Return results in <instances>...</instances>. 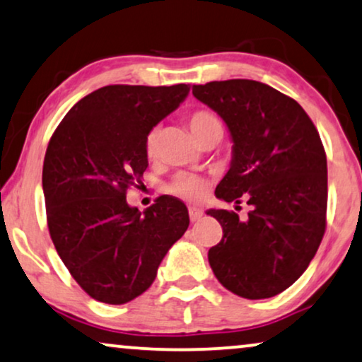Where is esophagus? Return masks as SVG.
I'll list each match as a JSON object with an SVG mask.
<instances>
[{"label": "esophagus", "instance_id": "esophagus-1", "mask_svg": "<svg viewBox=\"0 0 362 362\" xmlns=\"http://www.w3.org/2000/svg\"><path fill=\"white\" fill-rule=\"evenodd\" d=\"M189 215H190V220L192 221H199L202 216H204V210L202 209H197V206H190L189 209Z\"/></svg>", "mask_w": 362, "mask_h": 362}]
</instances>
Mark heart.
I'll return each mask as SVG.
<instances>
[{
    "label": "heart",
    "instance_id": "heart-1",
    "mask_svg": "<svg viewBox=\"0 0 362 362\" xmlns=\"http://www.w3.org/2000/svg\"><path fill=\"white\" fill-rule=\"evenodd\" d=\"M189 129L194 134L197 141L210 136V134L221 132L223 134V125H221L220 119L215 114L209 112V110H195L194 114H190L189 117ZM158 146V131L152 129L146 137V152L148 157H156ZM167 192H170L172 195L180 197L184 200H199L205 195L206 192V182L202 177H197L194 173H178L168 182Z\"/></svg>",
    "mask_w": 362,
    "mask_h": 362
}]
</instances>
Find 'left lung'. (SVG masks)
<instances>
[{
    "label": "left lung",
    "instance_id": "left-lung-1",
    "mask_svg": "<svg viewBox=\"0 0 362 362\" xmlns=\"http://www.w3.org/2000/svg\"><path fill=\"white\" fill-rule=\"evenodd\" d=\"M192 93L223 119L233 142L216 199L252 205L247 220L206 211L223 228L209 250L210 267L235 295L272 298L305 273L325 235L327 163L320 134L295 99L258 81H214Z\"/></svg>",
    "mask_w": 362,
    "mask_h": 362
}]
</instances>
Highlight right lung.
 I'll return each instance as SVG.
<instances>
[{"instance_id": "obj_1", "label": "right lung", "mask_w": 362, "mask_h": 362, "mask_svg": "<svg viewBox=\"0 0 362 362\" xmlns=\"http://www.w3.org/2000/svg\"><path fill=\"white\" fill-rule=\"evenodd\" d=\"M189 93L187 84L105 86L72 105L52 134L42 165L49 235L94 300L124 305L142 295L189 228V210L173 197L146 211L125 200L142 185L147 134Z\"/></svg>"}]
</instances>
